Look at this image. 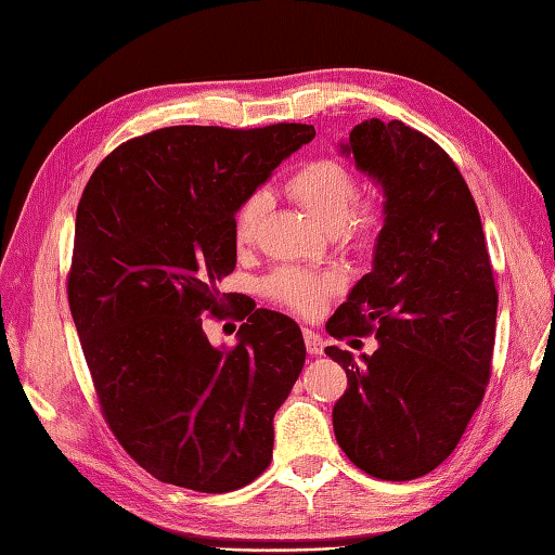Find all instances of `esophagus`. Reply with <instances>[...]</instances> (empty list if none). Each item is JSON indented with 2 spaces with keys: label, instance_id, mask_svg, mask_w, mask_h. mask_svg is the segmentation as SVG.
Returning a JSON list of instances; mask_svg holds the SVG:
<instances>
[{
  "label": "esophagus",
  "instance_id": "obj_1",
  "mask_svg": "<svg viewBox=\"0 0 555 555\" xmlns=\"http://www.w3.org/2000/svg\"><path fill=\"white\" fill-rule=\"evenodd\" d=\"M302 338H305V348H308L310 356H322L324 352V338L320 334H314L312 328H305L302 332Z\"/></svg>",
  "mask_w": 555,
  "mask_h": 555
}]
</instances>
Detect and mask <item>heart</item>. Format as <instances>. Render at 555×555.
I'll use <instances>...</instances> for the list:
<instances>
[{"mask_svg":"<svg viewBox=\"0 0 555 555\" xmlns=\"http://www.w3.org/2000/svg\"><path fill=\"white\" fill-rule=\"evenodd\" d=\"M286 193L324 231L338 233L340 238L356 247H370L382 227V203L379 199H360L358 203V176L338 159L324 157L302 164L286 181ZM267 209L269 195L262 191L247 195L235 207L231 233L238 250L255 243ZM338 288L340 276L334 271H302L293 267L276 269L264 281L267 296L298 314H317Z\"/></svg>","mask_w":555,"mask_h":555,"instance_id":"heart-1","label":"heart"}]
</instances>
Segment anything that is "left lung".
<instances>
[{
  "mask_svg": "<svg viewBox=\"0 0 555 555\" xmlns=\"http://www.w3.org/2000/svg\"><path fill=\"white\" fill-rule=\"evenodd\" d=\"M344 152L386 203L374 267L326 322L338 340L374 334L379 344L360 360L326 348L348 376L334 434L362 473L408 481L453 453L485 398L499 291L475 197L431 138L370 119Z\"/></svg>",
  "mask_w": 555,
  "mask_h": 555,
  "instance_id": "1",
  "label": "left lung"
}]
</instances>
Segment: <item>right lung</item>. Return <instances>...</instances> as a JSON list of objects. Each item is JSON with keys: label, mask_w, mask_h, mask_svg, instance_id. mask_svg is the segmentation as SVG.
I'll return each instance as SVG.
<instances>
[{"label": "right lung", "mask_w": 555, "mask_h": 555, "mask_svg": "<svg viewBox=\"0 0 555 555\" xmlns=\"http://www.w3.org/2000/svg\"><path fill=\"white\" fill-rule=\"evenodd\" d=\"M312 138L308 124L159 128L116 147L82 191L68 308L104 420L164 485L223 493L269 467L305 364L300 326L245 305L240 344L217 349L202 314L228 315L235 207Z\"/></svg>", "instance_id": "obj_1"}]
</instances>
